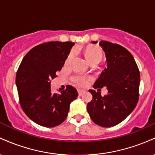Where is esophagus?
Returning a JSON list of instances; mask_svg holds the SVG:
<instances>
[{
    "mask_svg": "<svg viewBox=\"0 0 155 155\" xmlns=\"http://www.w3.org/2000/svg\"><path fill=\"white\" fill-rule=\"evenodd\" d=\"M85 91L84 90H78V93H79V95H82L84 93Z\"/></svg>",
    "mask_w": 155,
    "mask_h": 155,
    "instance_id": "esophagus-1",
    "label": "esophagus"
}]
</instances>
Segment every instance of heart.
<instances>
[{
	"instance_id": "b5f03b06",
	"label": "heart",
	"mask_w": 155,
	"mask_h": 155,
	"mask_svg": "<svg viewBox=\"0 0 155 155\" xmlns=\"http://www.w3.org/2000/svg\"><path fill=\"white\" fill-rule=\"evenodd\" d=\"M73 54H74V52L71 53L70 55L68 56V58L67 62L70 60V58L73 56ZM85 57H86L87 60H88L89 63L90 64L99 63L103 58V53L102 51L98 47H91L86 49V51H85ZM91 79L92 78L89 76L76 74V75L72 76L71 80L76 85H77V86L85 87Z\"/></svg>"
}]
</instances>
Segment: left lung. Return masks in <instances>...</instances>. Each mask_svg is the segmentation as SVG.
Returning a JSON list of instances; mask_svg holds the SVG:
<instances>
[{
	"mask_svg": "<svg viewBox=\"0 0 155 155\" xmlns=\"http://www.w3.org/2000/svg\"><path fill=\"white\" fill-rule=\"evenodd\" d=\"M94 44L96 41L93 42ZM107 65L90 90L92 99L87 106L90 118L101 127H110L122 122L138 101L140 72L130 52L120 44L101 41ZM106 86L108 94L101 96L100 88Z\"/></svg>",
	"mask_w": 155,
	"mask_h": 155,
	"instance_id": "1",
	"label": "left lung"
}]
</instances>
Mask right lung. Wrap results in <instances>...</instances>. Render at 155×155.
<instances>
[{
	"mask_svg": "<svg viewBox=\"0 0 155 155\" xmlns=\"http://www.w3.org/2000/svg\"><path fill=\"white\" fill-rule=\"evenodd\" d=\"M74 42L49 41L31 49L19 65L16 84L21 107L33 122L53 127L65 121L78 92L71 85L60 94L51 93L50 83L63 68Z\"/></svg>",
	"mask_w": 155,
	"mask_h": 155,
	"instance_id": "obj_1",
	"label": "right lung"
}]
</instances>
